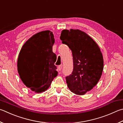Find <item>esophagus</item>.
<instances>
[{
  "label": "esophagus",
  "instance_id": "esophagus-1",
  "mask_svg": "<svg viewBox=\"0 0 123 123\" xmlns=\"http://www.w3.org/2000/svg\"><path fill=\"white\" fill-rule=\"evenodd\" d=\"M62 68V64H61V65H60L58 66V69H59V71H61V69Z\"/></svg>",
  "mask_w": 123,
  "mask_h": 123
}]
</instances>
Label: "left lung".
<instances>
[{
	"mask_svg": "<svg viewBox=\"0 0 123 123\" xmlns=\"http://www.w3.org/2000/svg\"><path fill=\"white\" fill-rule=\"evenodd\" d=\"M60 39L72 52L73 70L66 78L68 87L76 95H84L99 81L104 61L100 48L90 37L79 30L62 31Z\"/></svg>",
	"mask_w": 123,
	"mask_h": 123,
	"instance_id": "obj_1",
	"label": "left lung"
}]
</instances>
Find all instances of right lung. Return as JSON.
Masks as SVG:
<instances>
[{
	"mask_svg": "<svg viewBox=\"0 0 123 123\" xmlns=\"http://www.w3.org/2000/svg\"><path fill=\"white\" fill-rule=\"evenodd\" d=\"M54 42L51 31H42L29 39L19 53L17 67L20 77L36 92L46 90L58 74L54 64L56 55L53 52Z\"/></svg>",
	"mask_w": 123,
	"mask_h": 123,
	"instance_id": "1",
	"label": "right lung"
}]
</instances>
